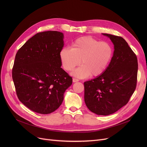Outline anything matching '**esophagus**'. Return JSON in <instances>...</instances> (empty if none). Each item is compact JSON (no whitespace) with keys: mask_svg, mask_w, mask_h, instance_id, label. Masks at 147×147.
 <instances>
[{"mask_svg":"<svg viewBox=\"0 0 147 147\" xmlns=\"http://www.w3.org/2000/svg\"><path fill=\"white\" fill-rule=\"evenodd\" d=\"M79 79H76V78H73V82H79Z\"/></svg>","mask_w":147,"mask_h":147,"instance_id":"1","label":"esophagus"}]
</instances>
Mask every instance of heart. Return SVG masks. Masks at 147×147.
<instances>
[{
    "instance_id": "b5f03b06",
    "label": "heart",
    "mask_w": 147,
    "mask_h": 147,
    "mask_svg": "<svg viewBox=\"0 0 147 147\" xmlns=\"http://www.w3.org/2000/svg\"><path fill=\"white\" fill-rule=\"evenodd\" d=\"M114 53L113 46L109 42H100L90 36L77 38L71 49L64 48L59 53L61 63L67 71H71L81 63L73 74L79 78H85L91 74H102L110 64Z\"/></svg>"
}]
</instances>
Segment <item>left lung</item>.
Segmentation results:
<instances>
[{
    "label": "left lung",
    "mask_w": 147,
    "mask_h": 147,
    "mask_svg": "<svg viewBox=\"0 0 147 147\" xmlns=\"http://www.w3.org/2000/svg\"><path fill=\"white\" fill-rule=\"evenodd\" d=\"M114 51L105 71L95 79L84 83V102L97 115L111 114L125 105L136 87L138 59L123 37L110 34Z\"/></svg>",
    "instance_id": "obj_1"
}]
</instances>
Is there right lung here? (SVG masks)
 <instances>
[{
    "instance_id": "add662e5",
    "label": "right lung",
    "mask_w": 147,
    "mask_h": 147,
    "mask_svg": "<svg viewBox=\"0 0 147 147\" xmlns=\"http://www.w3.org/2000/svg\"><path fill=\"white\" fill-rule=\"evenodd\" d=\"M63 38L57 31L38 33L15 55L12 75L17 95L36 113L48 114L57 110L72 84L71 77L61 68Z\"/></svg>"
}]
</instances>
